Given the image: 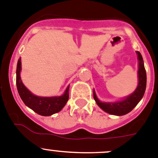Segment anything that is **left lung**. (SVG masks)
Wrapping results in <instances>:
<instances>
[{
  "label": "left lung",
  "mask_w": 158,
  "mask_h": 158,
  "mask_svg": "<svg viewBox=\"0 0 158 158\" xmlns=\"http://www.w3.org/2000/svg\"><path fill=\"white\" fill-rule=\"evenodd\" d=\"M136 54L138 55V60H139V70H138L139 83H138V86H137L135 90L132 94L128 96L127 97H126L125 99L121 101L114 103H106L101 102L97 98L95 91L94 90V98L97 102V105L108 114L118 116L128 114L137 105V104L140 101V100L143 97L146 90V86H147V74H146L142 55L139 51H136Z\"/></svg>",
  "instance_id": "left-lung-1"
}]
</instances>
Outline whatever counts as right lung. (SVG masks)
Returning a JSON list of instances; mask_svg holds the SVG:
<instances>
[{"instance_id": "right-lung-1", "label": "right lung", "mask_w": 158, "mask_h": 158, "mask_svg": "<svg viewBox=\"0 0 158 158\" xmlns=\"http://www.w3.org/2000/svg\"><path fill=\"white\" fill-rule=\"evenodd\" d=\"M21 69V58H19L16 69V86L19 96L27 107L42 116L52 115L64 107L69 100V86L66 88L64 94L59 97H38L32 94L23 83L20 77Z\"/></svg>"}]
</instances>
